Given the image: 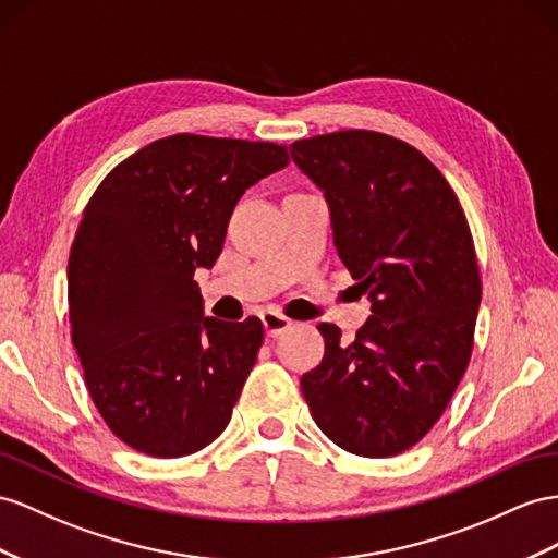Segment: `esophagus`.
<instances>
[{
  "label": "esophagus",
  "instance_id": "1",
  "mask_svg": "<svg viewBox=\"0 0 558 558\" xmlns=\"http://www.w3.org/2000/svg\"><path fill=\"white\" fill-rule=\"evenodd\" d=\"M262 323H264V330H266L268 337H278V335H282L284 330H290V327H292V320L288 316H282V313H276V311L262 313Z\"/></svg>",
  "mask_w": 558,
  "mask_h": 558
}]
</instances>
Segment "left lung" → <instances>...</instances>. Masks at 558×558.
<instances>
[{
    "label": "left lung",
    "instance_id": "obj_1",
    "mask_svg": "<svg viewBox=\"0 0 558 558\" xmlns=\"http://www.w3.org/2000/svg\"><path fill=\"white\" fill-rule=\"evenodd\" d=\"M290 155L325 193L339 259L373 302L351 344L318 325L325 355L302 393L339 448L398 454L432 432L474 349L481 274L464 209L432 160L389 134L311 136Z\"/></svg>",
    "mask_w": 558,
    "mask_h": 558
}]
</instances>
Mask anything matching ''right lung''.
Returning <instances> with one entry per match:
<instances>
[{
    "label": "right lung",
    "mask_w": 558,
    "mask_h": 558,
    "mask_svg": "<svg viewBox=\"0 0 558 558\" xmlns=\"http://www.w3.org/2000/svg\"><path fill=\"white\" fill-rule=\"evenodd\" d=\"M288 162L278 143L174 134L92 195L68 259L70 337L96 410L130 448L183 457L231 422L264 325L203 316L195 268L219 259L242 193Z\"/></svg>",
    "instance_id": "right-lung-1"
}]
</instances>
